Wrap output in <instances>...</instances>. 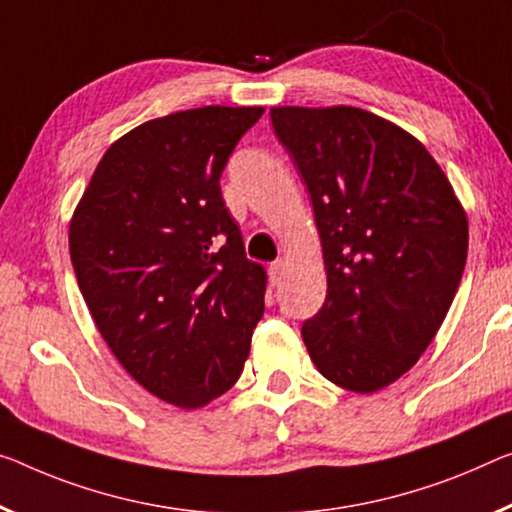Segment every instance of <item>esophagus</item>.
Returning a JSON list of instances; mask_svg holds the SVG:
<instances>
[{"instance_id": "1", "label": "esophagus", "mask_w": 512, "mask_h": 512, "mask_svg": "<svg viewBox=\"0 0 512 512\" xmlns=\"http://www.w3.org/2000/svg\"><path fill=\"white\" fill-rule=\"evenodd\" d=\"M281 270H283V261H274L270 265V281H272V286H277V283L281 281Z\"/></svg>"}]
</instances>
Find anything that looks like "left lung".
I'll return each instance as SVG.
<instances>
[{"label":"left lung","mask_w":512,"mask_h":512,"mask_svg":"<svg viewBox=\"0 0 512 512\" xmlns=\"http://www.w3.org/2000/svg\"><path fill=\"white\" fill-rule=\"evenodd\" d=\"M309 187L327 297L302 325L336 387L373 393L419 361L458 293L467 212L428 148L359 107H272Z\"/></svg>","instance_id":"left-lung-1"}]
</instances>
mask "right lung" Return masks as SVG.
I'll use <instances>...</instances> for the list:
<instances>
[{
    "instance_id": "1",
    "label": "right lung",
    "mask_w": 512,
    "mask_h": 512,
    "mask_svg": "<svg viewBox=\"0 0 512 512\" xmlns=\"http://www.w3.org/2000/svg\"><path fill=\"white\" fill-rule=\"evenodd\" d=\"M263 107L208 105L146 121L107 148L70 217L75 277L100 336L135 380L180 410L229 391L265 309L219 190Z\"/></svg>"
}]
</instances>
